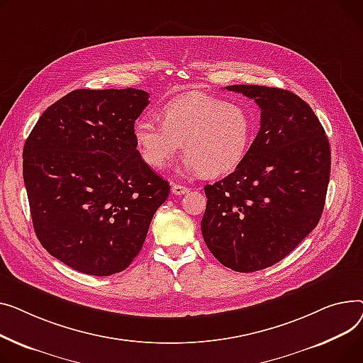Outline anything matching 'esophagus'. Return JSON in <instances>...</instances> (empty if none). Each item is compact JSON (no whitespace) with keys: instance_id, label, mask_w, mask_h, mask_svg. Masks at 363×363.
I'll return each instance as SVG.
<instances>
[{"instance_id":"1","label":"esophagus","mask_w":363,"mask_h":363,"mask_svg":"<svg viewBox=\"0 0 363 363\" xmlns=\"http://www.w3.org/2000/svg\"><path fill=\"white\" fill-rule=\"evenodd\" d=\"M189 190H190V189L186 187V186H183V184H177V183H173V184H172V191H173L174 195H177V196L187 194Z\"/></svg>"}]
</instances>
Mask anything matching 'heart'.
<instances>
[{"label":"heart","mask_w":363,"mask_h":363,"mask_svg":"<svg viewBox=\"0 0 363 363\" xmlns=\"http://www.w3.org/2000/svg\"><path fill=\"white\" fill-rule=\"evenodd\" d=\"M161 124L140 118L133 139L146 165L160 169L182 145L187 172L214 179L236 169L255 136V121L245 105L208 95H184L168 101L160 111Z\"/></svg>","instance_id":"b5f03b06"}]
</instances>
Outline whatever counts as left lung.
Listing matches in <instances>:
<instances>
[{
  "mask_svg": "<svg viewBox=\"0 0 363 363\" xmlns=\"http://www.w3.org/2000/svg\"><path fill=\"white\" fill-rule=\"evenodd\" d=\"M227 89L255 99L261 127L243 162L205 186L201 230L224 267L253 272L280 262L318 225L331 151L323 124L293 92L258 84Z\"/></svg>",
  "mask_w": 363,
  "mask_h": 363,
  "instance_id": "8db88e82",
  "label": "left lung"
}]
</instances>
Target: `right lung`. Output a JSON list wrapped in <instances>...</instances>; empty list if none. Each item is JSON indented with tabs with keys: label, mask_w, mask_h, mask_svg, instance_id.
<instances>
[{
	"label": "right lung",
	"mask_w": 363,
	"mask_h": 363,
	"mask_svg": "<svg viewBox=\"0 0 363 363\" xmlns=\"http://www.w3.org/2000/svg\"><path fill=\"white\" fill-rule=\"evenodd\" d=\"M145 91L77 89L45 110L23 147L36 238L70 268L96 277L138 257L169 184L140 158L133 125Z\"/></svg>",
	"instance_id": "add662e5"
}]
</instances>
